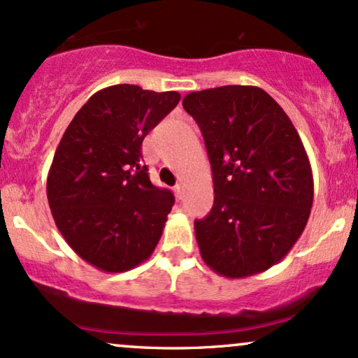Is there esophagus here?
<instances>
[{"label": "esophagus", "instance_id": "34e87169", "mask_svg": "<svg viewBox=\"0 0 358 358\" xmlns=\"http://www.w3.org/2000/svg\"><path fill=\"white\" fill-rule=\"evenodd\" d=\"M173 192H175L176 200H182L183 199V190H182V187H180V185H176V187L173 188Z\"/></svg>", "mask_w": 358, "mask_h": 358}]
</instances>
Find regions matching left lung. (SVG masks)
Returning a JSON list of instances; mask_svg holds the SVG:
<instances>
[{"mask_svg": "<svg viewBox=\"0 0 358 358\" xmlns=\"http://www.w3.org/2000/svg\"><path fill=\"white\" fill-rule=\"evenodd\" d=\"M202 131L213 175V207L195 220L208 268L248 278L278 264L310 219L313 173L296 127L266 90L224 85L185 96Z\"/></svg>", "mask_w": 358, "mask_h": 358, "instance_id": "8db88e82", "label": "left lung"}]
</instances>
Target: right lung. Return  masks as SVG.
<instances>
[{"mask_svg":"<svg viewBox=\"0 0 358 358\" xmlns=\"http://www.w3.org/2000/svg\"><path fill=\"white\" fill-rule=\"evenodd\" d=\"M180 94L117 84L101 89L65 129L47 176L62 237L85 262L124 273L153 254L173 193L150 182L143 139L176 108Z\"/></svg>","mask_w":358,"mask_h":358,"instance_id":"obj_1","label":"right lung"}]
</instances>
